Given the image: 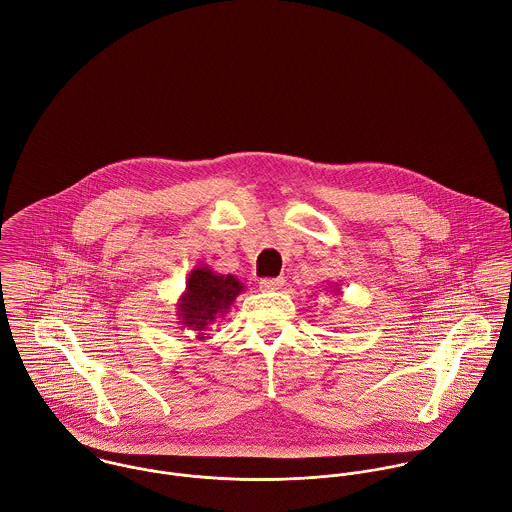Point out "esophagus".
<instances>
[{
	"instance_id": "esophagus-1",
	"label": "esophagus",
	"mask_w": 512,
	"mask_h": 512,
	"mask_svg": "<svg viewBox=\"0 0 512 512\" xmlns=\"http://www.w3.org/2000/svg\"><path fill=\"white\" fill-rule=\"evenodd\" d=\"M284 286V278H264L260 280V290L264 292H276Z\"/></svg>"
}]
</instances>
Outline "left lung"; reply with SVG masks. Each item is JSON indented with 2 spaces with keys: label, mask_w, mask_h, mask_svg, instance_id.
Segmentation results:
<instances>
[{
  "label": "left lung",
  "mask_w": 512,
  "mask_h": 512,
  "mask_svg": "<svg viewBox=\"0 0 512 512\" xmlns=\"http://www.w3.org/2000/svg\"><path fill=\"white\" fill-rule=\"evenodd\" d=\"M333 288V293H339V290H337V286H331Z\"/></svg>",
  "instance_id": "8db88e82"
}]
</instances>
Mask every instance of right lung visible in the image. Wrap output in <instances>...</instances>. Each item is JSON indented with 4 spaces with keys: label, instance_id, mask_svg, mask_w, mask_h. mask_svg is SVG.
I'll return each mask as SVG.
<instances>
[{
    "label": "right lung",
    "instance_id": "right-lung-1",
    "mask_svg": "<svg viewBox=\"0 0 512 512\" xmlns=\"http://www.w3.org/2000/svg\"><path fill=\"white\" fill-rule=\"evenodd\" d=\"M244 290L246 286L236 276H224L211 266H197L185 282V292L177 299V323L181 329L193 331L199 341L211 339L209 327L226 315Z\"/></svg>",
    "mask_w": 512,
    "mask_h": 512
}]
</instances>
